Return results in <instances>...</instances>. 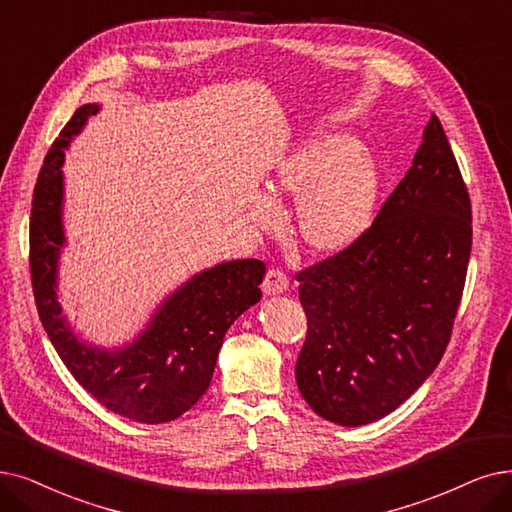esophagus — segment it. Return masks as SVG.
<instances>
[{"instance_id":"obj_1","label":"esophagus","mask_w":512,"mask_h":512,"mask_svg":"<svg viewBox=\"0 0 512 512\" xmlns=\"http://www.w3.org/2000/svg\"><path fill=\"white\" fill-rule=\"evenodd\" d=\"M288 288H290V279L281 269H269L267 275H264V281H262L264 294L275 296V294H283Z\"/></svg>"}]
</instances>
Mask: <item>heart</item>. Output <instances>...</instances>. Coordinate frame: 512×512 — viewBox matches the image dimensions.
Returning <instances> with one entry per match:
<instances>
[{
	"mask_svg": "<svg viewBox=\"0 0 512 512\" xmlns=\"http://www.w3.org/2000/svg\"><path fill=\"white\" fill-rule=\"evenodd\" d=\"M380 191L376 161L349 134H323L285 157L256 197L248 218L260 231L279 227L276 201H296V233L304 248L330 256L353 245L370 227Z\"/></svg>",
	"mask_w": 512,
	"mask_h": 512,
	"instance_id": "1",
	"label": "heart"
}]
</instances>
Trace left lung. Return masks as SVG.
<instances>
[{
	"label": "left lung",
	"mask_w": 512,
	"mask_h": 512,
	"mask_svg": "<svg viewBox=\"0 0 512 512\" xmlns=\"http://www.w3.org/2000/svg\"><path fill=\"white\" fill-rule=\"evenodd\" d=\"M473 210L437 115L412 168L349 248L296 273L306 340L302 397L321 418L361 426L433 374L464 292Z\"/></svg>",
	"instance_id": "8db88e82"
}]
</instances>
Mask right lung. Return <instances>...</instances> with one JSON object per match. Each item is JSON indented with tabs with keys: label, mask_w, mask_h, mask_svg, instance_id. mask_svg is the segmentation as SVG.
<instances>
[{
	"label": "right lung",
	"mask_w": 512,
	"mask_h": 512,
	"mask_svg": "<svg viewBox=\"0 0 512 512\" xmlns=\"http://www.w3.org/2000/svg\"><path fill=\"white\" fill-rule=\"evenodd\" d=\"M98 111L84 105L75 111L39 170L29 222V271L39 319L73 378L107 410L136 422H170L208 391L222 338L231 323L262 296V260H233L203 271L174 292L147 332L124 351H98L81 344L60 317L56 300V260L63 245L65 149Z\"/></svg>",
	"instance_id": "add662e5"
}]
</instances>
